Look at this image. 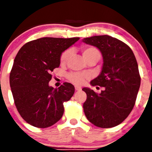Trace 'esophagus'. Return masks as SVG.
Returning <instances> with one entry per match:
<instances>
[{"mask_svg": "<svg viewBox=\"0 0 152 152\" xmlns=\"http://www.w3.org/2000/svg\"><path fill=\"white\" fill-rule=\"evenodd\" d=\"M75 88L76 91H80V90L82 89V88H81V87L78 86H75Z\"/></svg>", "mask_w": 152, "mask_h": 152, "instance_id": "1", "label": "esophagus"}]
</instances>
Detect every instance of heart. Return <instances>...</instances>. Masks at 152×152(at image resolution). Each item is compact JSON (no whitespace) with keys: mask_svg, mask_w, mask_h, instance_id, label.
I'll list each match as a JSON object with an SVG mask.
<instances>
[{"mask_svg":"<svg viewBox=\"0 0 152 152\" xmlns=\"http://www.w3.org/2000/svg\"><path fill=\"white\" fill-rule=\"evenodd\" d=\"M72 55L71 49H67L65 52L62 53L61 56V64H66L69 59ZM83 55L84 58L87 59L90 57H95L97 59L100 58V53L96 48L88 46L85 47L83 49ZM90 78V75L86 72H71L68 75L69 80L73 84L75 85H83L87 80Z\"/></svg>","mask_w":152,"mask_h":152,"instance_id":"obj_1","label":"heart"}]
</instances>
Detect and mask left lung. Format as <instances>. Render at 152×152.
I'll list each match as a JSON object with an SVG mask.
<instances>
[{
    "label": "left lung",
    "mask_w": 152,
    "mask_h": 152,
    "mask_svg": "<svg viewBox=\"0 0 152 152\" xmlns=\"http://www.w3.org/2000/svg\"><path fill=\"white\" fill-rule=\"evenodd\" d=\"M82 41L101 52V72L90 84L104 87L100 94L88 87L83 88L87 95L84 113L96 126L115 127L129 116L134 106L140 86L137 60L129 46L112 36H92Z\"/></svg>",
    "instance_id": "8db88e82"
}]
</instances>
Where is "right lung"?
I'll return each mask as SVG.
<instances>
[{
    "mask_svg": "<svg viewBox=\"0 0 152 152\" xmlns=\"http://www.w3.org/2000/svg\"><path fill=\"white\" fill-rule=\"evenodd\" d=\"M79 37H42L23 45L18 52L10 77L16 108L26 122L37 128L56 124L64 115V103L75 87L64 83L58 88L49 85L52 72L61 64L63 52Z\"/></svg>",
    "mask_w": 152,
    "mask_h": 152,
    "instance_id": "add662e5",
    "label": "right lung"
}]
</instances>
